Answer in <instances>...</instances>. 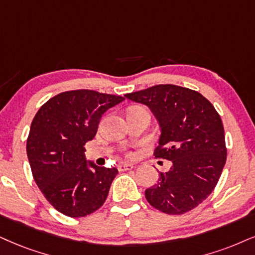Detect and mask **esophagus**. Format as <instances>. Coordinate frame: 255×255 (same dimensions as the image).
<instances>
[{
  "mask_svg": "<svg viewBox=\"0 0 255 255\" xmlns=\"http://www.w3.org/2000/svg\"><path fill=\"white\" fill-rule=\"evenodd\" d=\"M133 168V164H131V163H121V164L118 165V170L119 171H127V170H130V169Z\"/></svg>",
  "mask_w": 255,
  "mask_h": 255,
  "instance_id": "34e87169",
  "label": "esophagus"
}]
</instances>
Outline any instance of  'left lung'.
Masks as SVG:
<instances>
[{
  "label": "left lung",
  "mask_w": 255,
  "mask_h": 255,
  "mask_svg": "<svg viewBox=\"0 0 255 255\" xmlns=\"http://www.w3.org/2000/svg\"><path fill=\"white\" fill-rule=\"evenodd\" d=\"M146 105L161 128L153 156L172 162L145 190L153 208L181 215L203 202L218 184L227 158L221 117L208 99L176 85H156L125 94Z\"/></svg>",
  "instance_id": "obj_1"
}]
</instances>
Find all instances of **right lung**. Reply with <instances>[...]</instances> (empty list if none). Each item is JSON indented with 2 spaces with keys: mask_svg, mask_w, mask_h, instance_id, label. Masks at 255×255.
I'll return each mask as SVG.
<instances>
[{
  "mask_svg": "<svg viewBox=\"0 0 255 255\" xmlns=\"http://www.w3.org/2000/svg\"><path fill=\"white\" fill-rule=\"evenodd\" d=\"M125 98L92 90L56 94L43 104L31 122L27 156L33 177L46 200L70 218L99 209L118 170L85 158L102 116Z\"/></svg>",
  "mask_w": 255,
  "mask_h": 255,
  "instance_id": "add662e5",
  "label": "right lung"
}]
</instances>
